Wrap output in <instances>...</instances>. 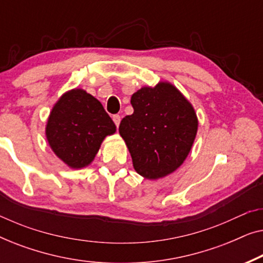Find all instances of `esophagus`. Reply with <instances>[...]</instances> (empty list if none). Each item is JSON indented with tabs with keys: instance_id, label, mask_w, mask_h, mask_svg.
Here are the masks:
<instances>
[{
	"instance_id": "obj_1",
	"label": "esophagus",
	"mask_w": 263,
	"mask_h": 263,
	"mask_svg": "<svg viewBox=\"0 0 263 263\" xmlns=\"http://www.w3.org/2000/svg\"><path fill=\"white\" fill-rule=\"evenodd\" d=\"M112 120L115 122V124H116V127H118V125H120V122H121V116H120V115H114Z\"/></svg>"
}]
</instances>
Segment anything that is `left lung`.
Segmentation results:
<instances>
[{"label":"left lung","instance_id":"1","mask_svg":"<svg viewBox=\"0 0 263 263\" xmlns=\"http://www.w3.org/2000/svg\"><path fill=\"white\" fill-rule=\"evenodd\" d=\"M134 112L120 123L138 174L148 179L164 177L182 165L197 132L193 106L167 82L143 87L132 96Z\"/></svg>","mask_w":263,"mask_h":263}]
</instances>
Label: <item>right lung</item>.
Wrapping results in <instances>:
<instances>
[{
	"mask_svg": "<svg viewBox=\"0 0 263 263\" xmlns=\"http://www.w3.org/2000/svg\"><path fill=\"white\" fill-rule=\"evenodd\" d=\"M115 132L116 125L99 100L82 89L61 97L46 124V138L52 151L73 168L87 166L104 138Z\"/></svg>",
	"mask_w": 263,
	"mask_h": 263,
	"instance_id": "obj_1",
	"label": "right lung"
}]
</instances>
